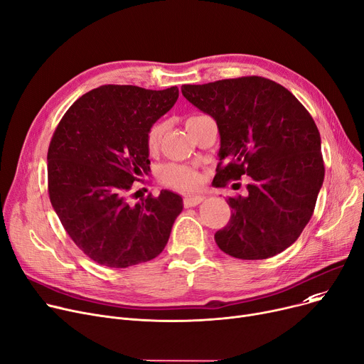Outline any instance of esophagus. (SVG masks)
<instances>
[{
    "instance_id": "1",
    "label": "esophagus",
    "mask_w": 364,
    "mask_h": 364,
    "mask_svg": "<svg viewBox=\"0 0 364 364\" xmlns=\"http://www.w3.org/2000/svg\"><path fill=\"white\" fill-rule=\"evenodd\" d=\"M203 200H205V196H202V195H187L184 198V205L187 208H192V206H198Z\"/></svg>"
}]
</instances>
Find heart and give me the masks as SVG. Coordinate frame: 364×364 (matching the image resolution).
<instances>
[{"label": "heart", "instance_id": "1", "mask_svg": "<svg viewBox=\"0 0 364 364\" xmlns=\"http://www.w3.org/2000/svg\"><path fill=\"white\" fill-rule=\"evenodd\" d=\"M164 127L162 124H155L147 132V149L155 150L161 141ZM161 180L169 187H174L177 190H192L200 184V174L199 172L187 165L180 164H168L161 169Z\"/></svg>", "mask_w": 364, "mask_h": 364}]
</instances>
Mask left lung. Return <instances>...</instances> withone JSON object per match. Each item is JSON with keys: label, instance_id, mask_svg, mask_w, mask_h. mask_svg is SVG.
Wrapping results in <instances>:
<instances>
[{"label": "left lung", "instance_id": "1", "mask_svg": "<svg viewBox=\"0 0 364 364\" xmlns=\"http://www.w3.org/2000/svg\"><path fill=\"white\" fill-rule=\"evenodd\" d=\"M181 92L217 122L220 162L213 184L251 177L246 196L227 200L232 217L215 233L218 247L239 259L280 254L309 224L324 178L311 114L291 91L262 76L183 85Z\"/></svg>", "mask_w": 364, "mask_h": 364}]
</instances>
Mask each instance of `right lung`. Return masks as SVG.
Segmentation results:
<instances>
[{
	"mask_svg": "<svg viewBox=\"0 0 364 364\" xmlns=\"http://www.w3.org/2000/svg\"><path fill=\"white\" fill-rule=\"evenodd\" d=\"M178 88L102 85L76 100L48 147V195L65 230L100 265L127 269L156 258L183 199L169 190L128 202L150 171L147 132L176 105Z\"/></svg>",
	"mask_w": 364,
	"mask_h": 364,
	"instance_id": "add662e5",
	"label": "right lung"
}]
</instances>
